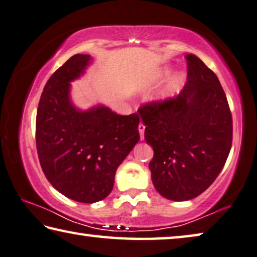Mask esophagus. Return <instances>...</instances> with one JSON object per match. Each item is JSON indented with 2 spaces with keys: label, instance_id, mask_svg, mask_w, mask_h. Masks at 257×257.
I'll return each mask as SVG.
<instances>
[{
  "label": "esophagus",
  "instance_id": "obj_1",
  "mask_svg": "<svg viewBox=\"0 0 257 257\" xmlns=\"http://www.w3.org/2000/svg\"><path fill=\"white\" fill-rule=\"evenodd\" d=\"M138 130H140V135H141V141L144 140V130H145V125L143 123H140L138 125Z\"/></svg>",
  "mask_w": 257,
  "mask_h": 257
}]
</instances>
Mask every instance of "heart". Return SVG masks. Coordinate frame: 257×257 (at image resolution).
<instances>
[{
	"instance_id": "heart-1",
	"label": "heart",
	"mask_w": 257,
	"mask_h": 257,
	"mask_svg": "<svg viewBox=\"0 0 257 257\" xmlns=\"http://www.w3.org/2000/svg\"><path fill=\"white\" fill-rule=\"evenodd\" d=\"M168 73H169V70H164V71H161L160 73H159V74L157 75V77H156V80H160V79H162V77L164 76H166V75H168ZM167 97H168V92H165L164 95H162V98H167Z\"/></svg>"
}]
</instances>
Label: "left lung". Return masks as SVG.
I'll use <instances>...</instances> for the list:
<instances>
[{"mask_svg": "<svg viewBox=\"0 0 257 257\" xmlns=\"http://www.w3.org/2000/svg\"><path fill=\"white\" fill-rule=\"evenodd\" d=\"M187 81L176 98L140 108L153 185L173 201L191 200L208 189L223 169L232 143V116L215 73L192 54Z\"/></svg>", "mask_w": 257, "mask_h": 257, "instance_id": "left-lung-1", "label": "left lung"}]
</instances>
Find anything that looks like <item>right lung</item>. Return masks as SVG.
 Instances as JSON below:
<instances>
[{
  "label": "right lung",
  "instance_id": "add662e5",
  "mask_svg": "<svg viewBox=\"0 0 257 257\" xmlns=\"http://www.w3.org/2000/svg\"><path fill=\"white\" fill-rule=\"evenodd\" d=\"M92 62L90 55L72 56L44 85L36 113V149L47 180L65 197L83 203L111 193L117 167L140 141L138 114L73 104L71 82Z\"/></svg>",
  "mask_w": 257,
  "mask_h": 257
}]
</instances>
